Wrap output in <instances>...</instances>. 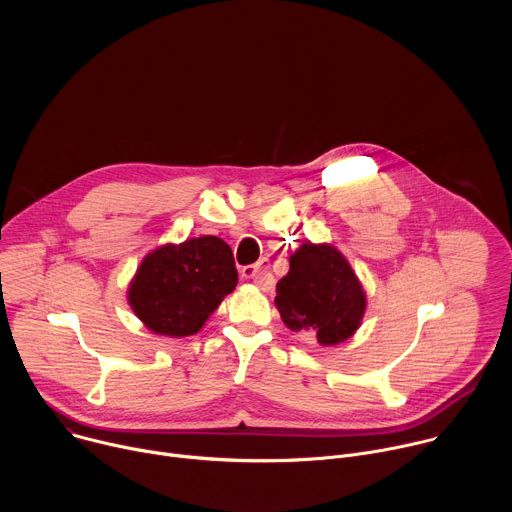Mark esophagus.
Segmentation results:
<instances>
[{
    "instance_id": "obj_1",
    "label": "esophagus",
    "mask_w": 512,
    "mask_h": 512,
    "mask_svg": "<svg viewBox=\"0 0 512 512\" xmlns=\"http://www.w3.org/2000/svg\"><path fill=\"white\" fill-rule=\"evenodd\" d=\"M241 275L245 279H253L257 285L261 287H267L269 285V271H267V263L265 261H259L255 265H249V267H243Z\"/></svg>"
}]
</instances>
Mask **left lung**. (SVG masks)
Returning <instances> with one entry per match:
<instances>
[{
  "label": "left lung",
  "instance_id": "8db88e82",
  "mask_svg": "<svg viewBox=\"0 0 512 512\" xmlns=\"http://www.w3.org/2000/svg\"><path fill=\"white\" fill-rule=\"evenodd\" d=\"M275 306L283 324L310 332L322 346H336L360 328L367 294L348 259L328 243H304L277 281Z\"/></svg>",
  "mask_w": 512,
  "mask_h": 512
}]
</instances>
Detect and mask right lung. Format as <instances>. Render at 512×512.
I'll return each instance as SVG.
<instances>
[{
    "label": "right lung",
    "mask_w": 512,
    "mask_h": 512,
    "mask_svg": "<svg viewBox=\"0 0 512 512\" xmlns=\"http://www.w3.org/2000/svg\"><path fill=\"white\" fill-rule=\"evenodd\" d=\"M237 281L231 247L206 235L145 255L127 287V302L148 330L184 338L204 326Z\"/></svg>",
    "instance_id": "add662e5"
}]
</instances>
